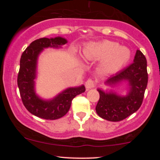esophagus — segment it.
<instances>
[{"mask_svg": "<svg viewBox=\"0 0 160 160\" xmlns=\"http://www.w3.org/2000/svg\"><path fill=\"white\" fill-rule=\"evenodd\" d=\"M95 83L94 82V80H92V79H89V80H87V81L86 82V89H91V88H93L95 86Z\"/></svg>", "mask_w": 160, "mask_h": 160, "instance_id": "obj_1", "label": "esophagus"}]
</instances>
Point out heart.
<instances>
[{"instance_id":"heart-1","label":"heart","mask_w":160,"mask_h":160,"mask_svg":"<svg viewBox=\"0 0 160 160\" xmlns=\"http://www.w3.org/2000/svg\"><path fill=\"white\" fill-rule=\"evenodd\" d=\"M87 60L102 59V70L105 73H115L127 64L130 52L125 47H118L115 42L104 40L99 43H92L83 52Z\"/></svg>"}]
</instances>
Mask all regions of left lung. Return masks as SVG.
<instances>
[{"label":"left lung","mask_w":160,"mask_h":160,"mask_svg":"<svg viewBox=\"0 0 160 160\" xmlns=\"http://www.w3.org/2000/svg\"><path fill=\"white\" fill-rule=\"evenodd\" d=\"M122 80H127L130 86L129 92L125 97L98 89L100 98L95 111L104 120H123L140 108L148 82L147 59L140 50L136 51L133 63L108 78L106 83L113 85Z\"/></svg>","instance_id":"8db88e82"}]
</instances>
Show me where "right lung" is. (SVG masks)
I'll list each match as a JSON object with an SVG mask.
<instances>
[{
    "label": "right lung",
    "mask_w": 160,
    "mask_h": 160,
    "mask_svg": "<svg viewBox=\"0 0 160 160\" xmlns=\"http://www.w3.org/2000/svg\"><path fill=\"white\" fill-rule=\"evenodd\" d=\"M67 43L64 38H43L34 40L25 49L20 58L17 84L22 103L33 115L45 120H57L64 117L71 108L73 98L86 90L85 86L69 88L50 101H43L34 92L38 56L43 48L58 47Z\"/></svg>",
    "instance_id": "1"
}]
</instances>
